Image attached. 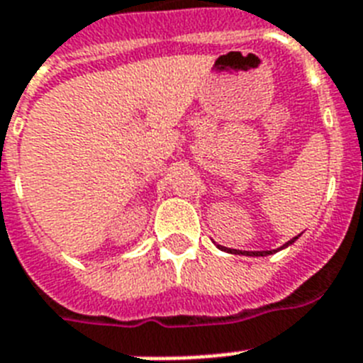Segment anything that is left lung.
I'll return each mask as SVG.
<instances>
[{
    "mask_svg": "<svg viewBox=\"0 0 363 363\" xmlns=\"http://www.w3.org/2000/svg\"><path fill=\"white\" fill-rule=\"evenodd\" d=\"M297 238H299V236H295L294 240H290V242H288V243H284V245H282V247H280V249H284V247H288V245H291V243H294ZM218 247L221 249V251L233 252V255H247V257H267V255H273V251H236V249L221 247V245H218ZM275 252H277V251H275Z\"/></svg>",
    "mask_w": 363,
    "mask_h": 363,
    "instance_id": "obj_1",
    "label": "left lung"
}]
</instances>
